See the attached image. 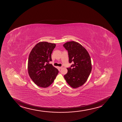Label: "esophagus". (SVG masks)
<instances>
[{"label":"esophagus","instance_id":"obj_1","mask_svg":"<svg viewBox=\"0 0 122 122\" xmlns=\"http://www.w3.org/2000/svg\"><path fill=\"white\" fill-rule=\"evenodd\" d=\"M63 68V66H61V67H59V68L60 69H61L62 68Z\"/></svg>","mask_w":122,"mask_h":122}]
</instances>
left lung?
Masks as SVG:
<instances>
[{
	"label": "left lung",
	"instance_id": "left-lung-1",
	"mask_svg": "<svg viewBox=\"0 0 122 122\" xmlns=\"http://www.w3.org/2000/svg\"><path fill=\"white\" fill-rule=\"evenodd\" d=\"M63 46L68 51L69 63H73L67 68L68 72L64 78L70 86L76 88L86 82L91 73V58L87 50L78 42H68Z\"/></svg>",
	"mask_w": 122,
	"mask_h": 122
}]
</instances>
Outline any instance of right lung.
Returning a JSON list of instances; mask_svg holds the SVG:
<instances>
[{"mask_svg": "<svg viewBox=\"0 0 122 122\" xmlns=\"http://www.w3.org/2000/svg\"><path fill=\"white\" fill-rule=\"evenodd\" d=\"M56 46L54 43L42 42L32 49L28 57V69L30 78L40 87H49L54 81L59 71L49 64L51 54Z\"/></svg>", "mask_w": 122, "mask_h": 122, "instance_id": "1", "label": "right lung"}]
</instances>
